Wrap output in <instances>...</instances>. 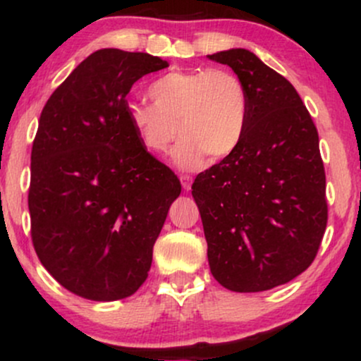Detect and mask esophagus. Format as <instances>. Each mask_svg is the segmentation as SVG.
Listing matches in <instances>:
<instances>
[{"label":"esophagus","mask_w":361,"mask_h":361,"mask_svg":"<svg viewBox=\"0 0 361 361\" xmlns=\"http://www.w3.org/2000/svg\"><path fill=\"white\" fill-rule=\"evenodd\" d=\"M180 180H181V185H183L185 192H190V190H192V181H193V178L190 176V175H181Z\"/></svg>","instance_id":"obj_1"}]
</instances>
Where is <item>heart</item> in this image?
<instances>
[{"instance_id": "obj_1", "label": "heart", "mask_w": 361, "mask_h": 361, "mask_svg": "<svg viewBox=\"0 0 361 361\" xmlns=\"http://www.w3.org/2000/svg\"><path fill=\"white\" fill-rule=\"evenodd\" d=\"M147 93L152 103H130L127 120L151 154H164L180 134L173 163L198 169L207 156L222 159L241 142L250 100L246 85L229 69L171 71L151 82Z\"/></svg>"}]
</instances>
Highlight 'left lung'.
I'll use <instances>...</instances> for the list:
<instances>
[{
	"mask_svg": "<svg viewBox=\"0 0 361 361\" xmlns=\"http://www.w3.org/2000/svg\"><path fill=\"white\" fill-rule=\"evenodd\" d=\"M247 90L238 147L195 178L210 271L233 292H263L310 267L327 224L317 128L299 93L246 49L209 56Z\"/></svg>",
	"mask_w": 361,
	"mask_h": 361,
	"instance_id": "1",
	"label": "left lung"
}]
</instances>
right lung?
<instances>
[{"instance_id": "add662e5", "label": "right lung", "mask_w": 361, "mask_h": 361, "mask_svg": "<svg viewBox=\"0 0 361 361\" xmlns=\"http://www.w3.org/2000/svg\"><path fill=\"white\" fill-rule=\"evenodd\" d=\"M168 62L102 49L51 94L32 146L28 210L44 268L82 299L137 292L181 185L127 120L132 85Z\"/></svg>"}]
</instances>
